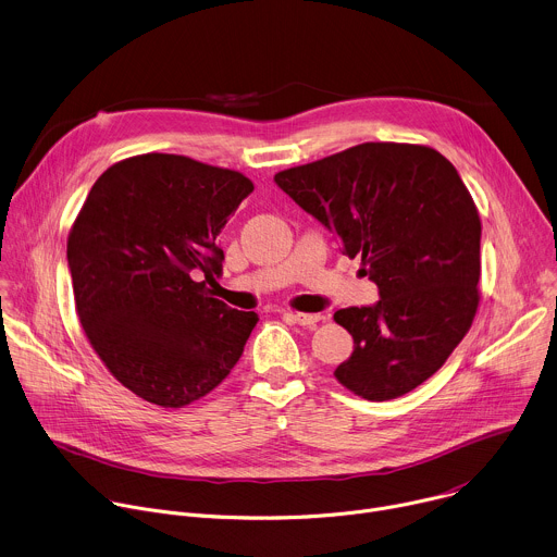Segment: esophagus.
Returning a JSON list of instances; mask_svg holds the SVG:
<instances>
[{
  "instance_id": "34e87169",
  "label": "esophagus",
  "mask_w": 557,
  "mask_h": 557,
  "mask_svg": "<svg viewBox=\"0 0 557 557\" xmlns=\"http://www.w3.org/2000/svg\"><path fill=\"white\" fill-rule=\"evenodd\" d=\"M286 317L299 326H314L324 322V314H310V312H286Z\"/></svg>"
}]
</instances>
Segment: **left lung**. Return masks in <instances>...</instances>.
Wrapping results in <instances>:
<instances>
[{
  "label": "left lung",
  "mask_w": 557,
  "mask_h": 557,
  "mask_svg": "<svg viewBox=\"0 0 557 557\" xmlns=\"http://www.w3.org/2000/svg\"><path fill=\"white\" fill-rule=\"evenodd\" d=\"M275 183L379 286L374 306L335 312L355 339L337 381L368 401L428 381L481 304V215L456 168L428 145L361 143L277 172Z\"/></svg>",
  "instance_id": "8db88e82"
}]
</instances>
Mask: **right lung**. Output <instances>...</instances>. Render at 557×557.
I'll return each instance as SVG.
<instances>
[{"mask_svg": "<svg viewBox=\"0 0 557 557\" xmlns=\"http://www.w3.org/2000/svg\"><path fill=\"white\" fill-rule=\"evenodd\" d=\"M251 191L240 172L138 153L99 176L70 228L78 322L112 376L147 404L185 408L243 357L260 317L207 284L222 271L218 235Z\"/></svg>", "mask_w": 557, "mask_h": 557, "instance_id": "add662e5", "label": "right lung"}]
</instances>
